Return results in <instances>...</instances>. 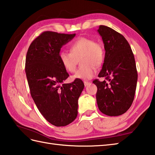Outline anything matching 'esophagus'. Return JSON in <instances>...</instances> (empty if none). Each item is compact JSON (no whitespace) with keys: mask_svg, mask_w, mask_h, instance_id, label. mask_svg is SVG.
Here are the masks:
<instances>
[{"mask_svg":"<svg viewBox=\"0 0 155 155\" xmlns=\"http://www.w3.org/2000/svg\"><path fill=\"white\" fill-rule=\"evenodd\" d=\"M84 86L87 87V86H88V85H89L91 84V83L88 81H84Z\"/></svg>","mask_w":155,"mask_h":155,"instance_id":"1","label":"esophagus"}]
</instances>
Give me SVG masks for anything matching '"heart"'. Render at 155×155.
<instances>
[{
	"mask_svg": "<svg viewBox=\"0 0 155 155\" xmlns=\"http://www.w3.org/2000/svg\"><path fill=\"white\" fill-rule=\"evenodd\" d=\"M70 51H61L59 61L62 67L69 72H74L78 59L81 66L72 76L74 79L89 80L96 74V67L102 64L105 57L103 45L90 38L80 37L70 45Z\"/></svg>",
	"mask_w": 155,
	"mask_h": 155,
	"instance_id": "b5f03b06",
	"label": "heart"
}]
</instances>
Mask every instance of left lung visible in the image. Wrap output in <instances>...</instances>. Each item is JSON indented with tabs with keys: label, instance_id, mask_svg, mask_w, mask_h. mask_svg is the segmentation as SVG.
<instances>
[{
	"label": "left lung",
	"instance_id": "left-lung-1",
	"mask_svg": "<svg viewBox=\"0 0 155 155\" xmlns=\"http://www.w3.org/2000/svg\"><path fill=\"white\" fill-rule=\"evenodd\" d=\"M105 57L98 77L97 102L101 112L108 116H119L128 110L135 94L138 74L130 45L123 35L107 26L100 25Z\"/></svg>",
	"mask_w": 155,
	"mask_h": 155
}]
</instances>
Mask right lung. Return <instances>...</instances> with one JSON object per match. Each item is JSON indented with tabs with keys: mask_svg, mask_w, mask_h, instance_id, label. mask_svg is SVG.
I'll use <instances>...</instances> for the list:
<instances>
[{
	"mask_svg": "<svg viewBox=\"0 0 155 155\" xmlns=\"http://www.w3.org/2000/svg\"><path fill=\"white\" fill-rule=\"evenodd\" d=\"M45 31L29 47L25 72L31 94L45 119L56 127H64L75 120L78 99L84 84L81 79L64 83L69 74L59 61L61 47L75 37Z\"/></svg>",
	"mask_w": 155,
	"mask_h": 155,
	"instance_id": "add662e5",
	"label": "right lung"
}]
</instances>
